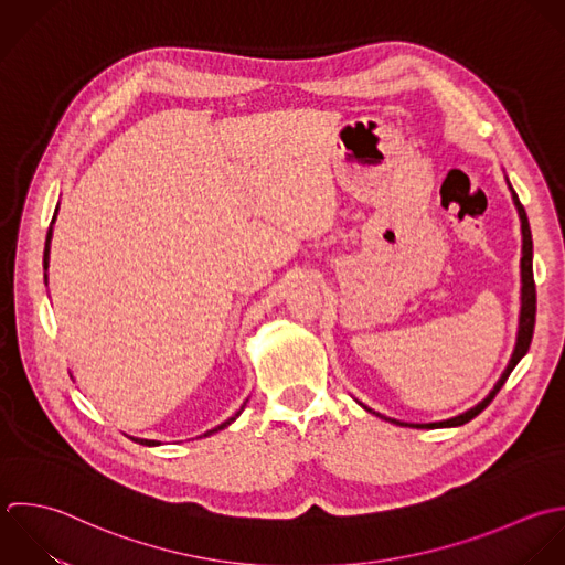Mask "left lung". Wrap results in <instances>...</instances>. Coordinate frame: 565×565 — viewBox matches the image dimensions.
I'll list each match as a JSON object with an SVG mask.
<instances>
[{"instance_id": "left-lung-1", "label": "left lung", "mask_w": 565, "mask_h": 565, "mask_svg": "<svg viewBox=\"0 0 565 565\" xmlns=\"http://www.w3.org/2000/svg\"><path fill=\"white\" fill-rule=\"evenodd\" d=\"M509 186H511V182H509ZM511 193H513V202H515L518 213H520V220H522V242H524V244H522V310H520V330H518V343H515L513 356H511L509 367L504 370L502 379H500L498 385L493 387V392H491L482 403H478L473 409H469V412H465V414H460V416H456V418L440 420V423H401V420H396V418H385V416L372 412L370 407H365V405L361 403L363 409H367V412H372V414H376V416H381V418H385V420H390V423H394V425H401V427H416V429L460 427V425L473 420L478 414H482V412L491 405V401L498 396V392L502 390V385L507 383V379L511 376V372L515 370V365L524 359V354L529 352L531 341H533L535 315H537V290H535V279H533V235H531V224H529L526 211H524V206H522L518 193L513 191V186H511Z\"/></svg>"}]
</instances>
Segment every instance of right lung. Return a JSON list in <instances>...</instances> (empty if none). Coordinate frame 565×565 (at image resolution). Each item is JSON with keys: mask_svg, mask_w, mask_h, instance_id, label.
Wrapping results in <instances>:
<instances>
[{"mask_svg": "<svg viewBox=\"0 0 565 565\" xmlns=\"http://www.w3.org/2000/svg\"><path fill=\"white\" fill-rule=\"evenodd\" d=\"M54 217H56V213H54ZM54 217H52V222H54ZM50 239H52V224H50V228H47V235H45V248H43V270H47V259H50ZM45 279H47V275H45ZM246 403H248V401H246ZM246 403L239 407V412H237L235 416H231L228 420H224V423H222V425H217L215 429L206 431V434H204V438H206V436H211V434H215V431H222L224 427H228V425H231V423H233V420H235V418H237V416L244 412ZM131 440H134V443H138V445H145V447H158V445H160L158 440H145V438H131Z\"/></svg>", "mask_w": 565, "mask_h": 565, "instance_id": "obj_1", "label": "right lung"}]
</instances>
